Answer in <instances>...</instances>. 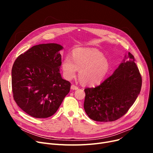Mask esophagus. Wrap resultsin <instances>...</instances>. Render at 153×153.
Segmentation results:
<instances>
[{
    "label": "esophagus",
    "mask_w": 153,
    "mask_h": 153,
    "mask_svg": "<svg viewBox=\"0 0 153 153\" xmlns=\"http://www.w3.org/2000/svg\"><path fill=\"white\" fill-rule=\"evenodd\" d=\"M71 89L72 90H77V89H79V87H78L77 86L74 85V84H72V85H71Z\"/></svg>",
    "instance_id": "34e87169"
}]
</instances>
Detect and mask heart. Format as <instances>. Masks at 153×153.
Wrapping results in <instances>:
<instances>
[{
  "instance_id": "heart-1",
  "label": "heart",
  "mask_w": 153,
  "mask_h": 153,
  "mask_svg": "<svg viewBox=\"0 0 153 153\" xmlns=\"http://www.w3.org/2000/svg\"><path fill=\"white\" fill-rule=\"evenodd\" d=\"M64 76L68 80L75 77L79 71V78L83 84L93 86L100 84L110 70L108 58L96 50L77 49L72 57L68 56L61 64Z\"/></svg>"
}]
</instances>
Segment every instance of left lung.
Returning <instances> with one entry per match:
<instances>
[{
  "mask_svg": "<svg viewBox=\"0 0 153 153\" xmlns=\"http://www.w3.org/2000/svg\"><path fill=\"white\" fill-rule=\"evenodd\" d=\"M141 85V76L134 56L128 53L111 76L99 86L84 89L85 113L94 121H115L133 105Z\"/></svg>",
  "mask_w": 153,
  "mask_h": 153,
  "instance_id": "obj_1",
  "label": "left lung"
}]
</instances>
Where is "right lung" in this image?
<instances>
[{"label": "right lung", "mask_w": 153, "mask_h": 153, "mask_svg": "<svg viewBox=\"0 0 153 153\" xmlns=\"http://www.w3.org/2000/svg\"><path fill=\"white\" fill-rule=\"evenodd\" d=\"M63 47L56 43L31 47L15 61L12 69L13 99L29 115H54L69 92L71 84L60 74Z\"/></svg>", "instance_id": "obj_1"}]
</instances>
